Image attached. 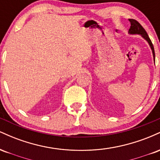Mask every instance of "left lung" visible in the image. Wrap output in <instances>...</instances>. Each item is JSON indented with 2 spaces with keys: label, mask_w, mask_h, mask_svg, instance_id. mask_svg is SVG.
Segmentation results:
<instances>
[{
  "label": "left lung",
  "mask_w": 160,
  "mask_h": 160,
  "mask_svg": "<svg viewBox=\"0 0 160 160\" xmlns=\"http://www.w3.org/2000/svg\"><path fill=\"white\" fill-rule=\"evenodd\" d=\"M128 21L130 22V24H131V26H130L129 30H128V32L129 34H141L143 38H144L145 40H147V41L149 43V44L151 47L152 51H153V58H154V61H155V52H154V48H153V45L152 43L151 40H150L149 36H148V33H147L146 31L144 28L142 27V25H141L138 22L136 21L135 19H129Z\"/></svg>",
  "instance_id": "left-lung-1"
}]
</instances>
